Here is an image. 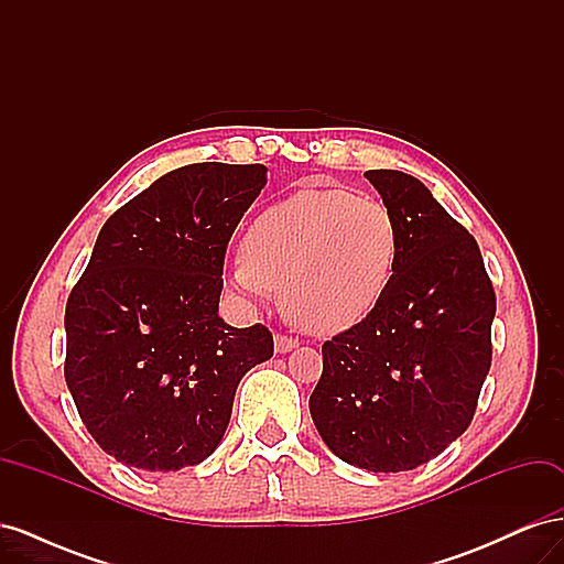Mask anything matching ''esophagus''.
Returning <instances> with one entry per match:
<instances>
[{
  "label": "esophagus",
  "mask_w": 564,
  "mask_h": 564,
  "mask_svg": "<svg viewBox=\"0 0 564 564\" xmlns=\"http://www.w3.org/2000/svg\"><path fill=\"white\" fill-rule=\"evenodd\" d=\"M299 346V340L296 338H292V336H284V334H278L275 336V352H289V350H294Z\"/></svg>",
  "instance_id": "esophagus-1"
}]
</instances>
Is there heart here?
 I'll list each match as a JSON object with an SVG mask.
<instances>
[{"instance_id": "heart-1", "label": "heart", "mask_w": 564, "mask_h": 564, "mask_svg": "<svg viewBox=\"0 0 564 564\" xmlns=\"http://www.w3.org/2000/svg\"><path fill=\"white\" fill-rule=\"evenodd\" d=\"M398 259L400 226L381 199L299 191L251 220L230 284L251 303L278 289L296 327L334 336L377 308Z\"/></svg>"}]
</instances>
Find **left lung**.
Here are the masks:
<instances>
[{
  "mask_svg": "<svg viewBox=\"0 0 564 564\" xmlns=\"http://www.w3.org/2000/svg\"><path fill=\"white\" fill-rule=\"evenodd\" d=\"M365 178L398 218L400 259L377 308L322 346L311 416L340 460L402 473L470 425L491 365L497 296L480 247L429 187L395 169Z\"/></svg>",
  "mask_w": 564,
  "mask_h": 564,
  "instance_id": "left-lung-1",
  "label": "left lung"
}]
</instances>
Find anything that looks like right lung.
<instances>
[{"instance_id": "right-lung-1", "label": "right lung", "mask_w": 564, "mask_h": 564, "mask_svg": "<svg viewBox=\"0 0 564 564\" xmlns=\"http://www.w3.org/2000/svg\"><path fill=\"white\" fill-rule=\"evenodd\" d=\"M263 164H187L100 228L65 305V383L106 454L181 470L224 440L235 390L272 357L263 324L218 317L230 237L261 195Z\"/></svg>"}]
</instances>
